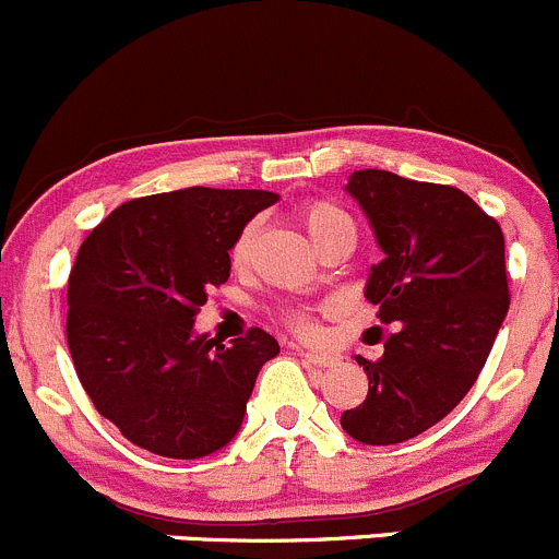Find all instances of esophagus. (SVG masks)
<instances>
[{"instance_id":"34e87169","label":"esophagus","mask_w":559,"mask_h":559,"mask_svg":"<svg viewBox=\"0 0 559 559\" xmlns=\"http://www.w3.org/2000/svg\"><path fill=\"white\" fill-rule=\"evenodd\" d=\"M298 356H301V361H304V364H309V367H320V369H325V367H334V364H336V356H331V353L301 350V353H298Z\"/></svg>"}]
</instances>
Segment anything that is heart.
Instances as JSON below:
<instances>
[{
  "label": "heart",
  "mask_w": 559,
  "mask_h": 559,
  "mask_svg": "<svg viewBox=\"0 0 559 559\" xmlns=\"http://www.w3.org/2000/svg\"><path fill=\"white\" fill-rule=\"evenodd\" d=\"M296 217L298 223H301V228L307 230L309 239L314 241V247H320L329 236L334 234H353L350 217H347L336 203L323 201V198L304 201L301 206L296 209ZM252 239H255V228L247 225V228L239 234V239L234 241V250H230V258H234L236 266H241V263L247 261V255H250L252 250ZM287 323H290V329H296L298 334H312L314 331V320L309 318V312H304V309H293V312H287Z\"/></svg>",
  "instance_id": "b5f03b06"
}]
</instances>
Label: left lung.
<instances>
[{"mask_svg":"<svg viewBox=\"0 0 559 559\" xmlns=\"http://www.w3.org/2000/svg\"><path fill=\"white\" fill-rule=\"evenodd\" d=\"M345 190L383 250L364 296L396 331L378 361L356 356L369 391L340 424L358 443H405L465 400L489 358L511 304L506 241L456 187L367 168L353 170Z\"/></svg>","mask_w":559,"mask_h":559,"instance_id":"1","label":"left lung"}]
</instances>
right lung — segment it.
<instances>
[{
  "instance_id": "add662e5",
  "label": "right lung",
  "mask_w": 559,
  "mask_h": 559,
  "mask_svg": "<svg viewBox=\"0 0 559 559\" xmlns=\"http://www.w3.org/2000/svg\"><path fill=\"white\" fill-rule=\"evenodd\" d=\"M266 190L159 192L121 203L81 245L68 282V345L81 385L130 443L201 460L239 432L277 340L250 329L230 345L195 334L206 290L230 277L228 250Z\"/></svg>"
}]
</instances>
